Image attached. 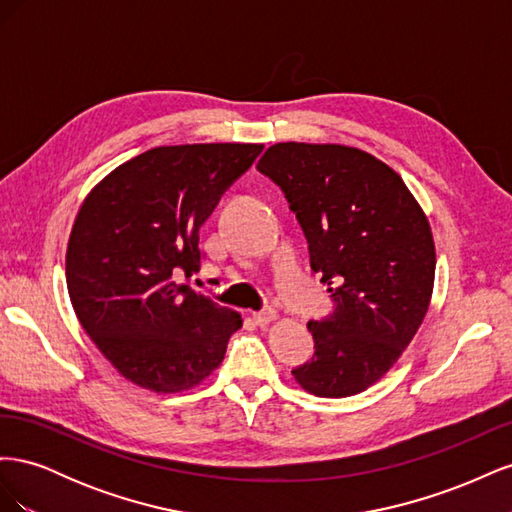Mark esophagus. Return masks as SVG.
Here are the masks:
<instances>
[{
  "label": "esophagus",
  "mask_w": 512,
  "mask_h": 512,
  "mask_svg": "<svg viewBox=\"0 0 512 512\" xmlns=\"http://www.w3.org/2000/svg\"><path fill=\"white\" fill-rule=\"evenodd\" d=\"M252 318L256 320V324H269L277 318V312L273 307H265V309H258V312H254Z\"/></svg>",
  "instance_id": "34e87169"
}]
</instances>
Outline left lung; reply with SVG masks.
<instances>
[{
    "instance_id": "1",
    "label": "left lung",
    "mask_w": 512,
    "mask_h": 512,
    "mask_svg": "<svg viewBox=\"0 0 512 512\" xmlns=\"http://www.w3.org/2000/svg\"><path fill=\"white\" fill-rule=\"evenodd\" d=\"M256 168L282 188L333 301L307 322L314 356L292 376L318 397L361 393L429 309L436 247L425 213L393 168L354 147L277 143Z\"/></svg>"
}]
</instances>
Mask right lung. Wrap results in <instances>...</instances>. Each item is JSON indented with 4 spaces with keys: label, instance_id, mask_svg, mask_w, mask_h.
<instances>
[{
    "label": "right lung",
    "instance_id": "1",
    "mask_svg": "<svg viewBox=\"0 0 512 512\" xmlns=\"http://www.w3.org/2000/svg\"><path fill=\"white\" fill-rule=\"evenodd\" d=\"M262 145L156 147L117 166L76 215L66 282L76 318L123 378L192 389L224 361L241 316L181 277L200 269V226Z\"/></svg>",
    "mask_w": 512,
    "mask_h": 512
}]
</instances>
